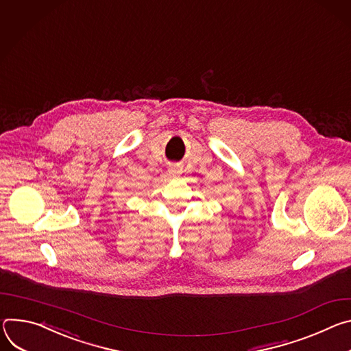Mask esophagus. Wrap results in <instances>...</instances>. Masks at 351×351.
I'll return each mask as SVG.
<instances>
[{
	"label": "esophagus",
	"instance_id": "esophagus-1",
	"mask_svg": "<svg viewBox=\"0 0 351 351\" xmlns=\"http://www.w3.org/2000/svg\"><path fill=\"white\" fill-rule=\"evenodd\" d=\"M169 171H170V176H176L177 174V170L174 167H171Z\"/></svg>",
	"mask_w": 351,
	"mask_h": 351
}]
</instances>
